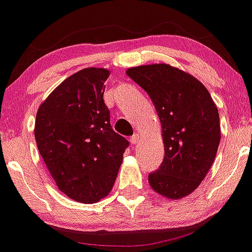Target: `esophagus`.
I'll return each instance as SVG.
<instances>
[{"label": "esophagus", "mask_w": 252, "mask_h": 252, "mask_svg": "<svg viewBox=\"0 0 252 252\" xmlns=\"http://www.w3.org/2000/svg\"><path fill=\"white\" fill-rule=\"evenodd\" d=\"M130 141L132 145H138V142H140V136H138V133H135V135L130 138Z\"/></svg>", "instance_id": "1"}]
</instances>
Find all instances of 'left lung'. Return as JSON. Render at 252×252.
<instances>
[{"label":"left lung","instance_id":"obj_1","mask_svg":"<svg viewBox=\"0 0 252 252\" xmlns=\"http://www.w3.org/2000/svg\"><path fill=\"white\" fill-rule=\"evenodd\" d=\"M126 74L151 97L162 126L164 159L148 176L151 188L182 199L199 187L217 156L221 137L217 105L198 79L169 64L133 66Z\"/></svg>","mask_w":252,"mask_h":252}]
</instances>
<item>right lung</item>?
<instances>
[{
  "label": "right lung",
  "mask_w": 252,
  "mask_h": 252,
  "mask_svg": "<svg viewBox=\"0 0 252 252\" xmlns=\"http://www.w3.org/2000/svg\"><path fill=\"white\" fill-rule=\"evenodd\" d=\"M109 75L104 68L79 70L50 93L35 116V142L50 176L59 190L85 204L111 191L128 147L110 125Z\"/></svg>",
  "instance_id": "obj_1"
}]
</instances>
